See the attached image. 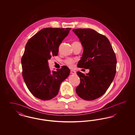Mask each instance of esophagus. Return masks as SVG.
<instances>
[{
	"label": "esophagus",
	"instance_id": "1",
	"mask_svg": "<svg viewBox=\"0 0 135 135\" xmlns=\"http://www.w3.org/2000/svg\"><path fill=\"white\" fill-rule=\"evenodd\" d=\"M70 73L71 74H76V71L74 70H70Z\"/></svg>",
	"mask_w": 135,
	"mask_h": 135
}]
</instances>
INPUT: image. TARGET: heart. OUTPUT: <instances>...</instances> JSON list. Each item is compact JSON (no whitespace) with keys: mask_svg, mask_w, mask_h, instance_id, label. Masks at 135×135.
Returning <instances> with one entry per match:
<instances>
[{"mask_svg":"<svg viewBox=\"0 0 135 135\" xmlns=\"http://www.w3.org/2000/svg\"><path fill=\"white\" fill-rule=\"evenodd\" d=\"M72 44L73 45H78V44H80L79 42L78 41H74ZM65 63L67 65V66L69 67H72L73 66L74 63H75V60L72 58H67L64 60Z\"/></svg>","mask_w":135,"mask_h":135,"instance_id":"heart-1","label":"heart"}]
</instances>
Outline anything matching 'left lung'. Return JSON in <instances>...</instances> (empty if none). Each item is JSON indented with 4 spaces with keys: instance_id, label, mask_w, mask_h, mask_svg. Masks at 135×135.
Segmentation results:
<instances>
[{
    "instance_id": "1",
    "label": "left lung",
    "mask_w": 135,
    "mask_h": 135,
    "mask_svg": "<svg viewBox=\"0 0 135 135\" xmlns=\"http://www.w3.org/2000/svg\"><path fill=\"white\" fill-rule=\"evenodd\" d=\"M73 31L84 47L77 67L89 69L86 75L78 71L80 82L76 88L78 96L85 100H95L104 95L115 77L116 58L108 39L90 28H78Z\"/></svg>"
}]
</instances>
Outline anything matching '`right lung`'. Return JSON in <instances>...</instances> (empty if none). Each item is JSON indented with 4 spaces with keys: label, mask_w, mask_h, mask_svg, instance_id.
Listing matches in <instances>:
<instances>
[{
    "label": "right lung",
    "mask_w": 135,
    "mask_h": 135,
    "mask_svg": "<svg viewBox=\"0 0 135 135\" xmlns=\"http://www.w3.org/2000/svg\"><path fill=\"white\" fill-rule=\"evenodd\" d=\"M71 28H46L29 39L21 59L22 76L31 93L42 100H49L58 95L61 84L70 70L66 66L51 71L47 60L57 56L59 47Z\"/></svg>",
    "instance_id": "1"
}]
</instances>
